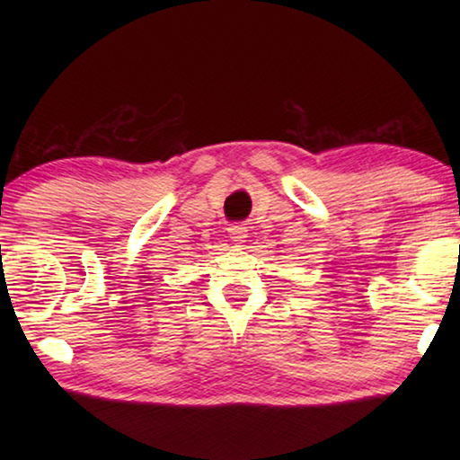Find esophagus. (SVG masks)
<instances>
[{"label": "esophagus", "instance_id": "34e87169", "mask_svg": "<svg viewBox=\"0 0 460 460\" xmlns=\"http://www.w3.org/2000/svg\"><path fill=\"white\" fill-rule=\"evenodd\" d=\"M227 231H229V237L233 239V241H237V243H243V241H247V233H249V229L245 227L243 223H235V225H231V227H227Z\"/></svg>", "mask_w": 460, "mask_h": 460}]
</instances>
